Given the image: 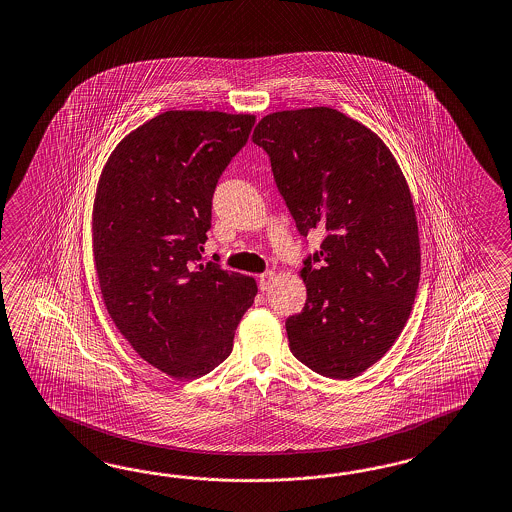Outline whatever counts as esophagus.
<instances>
[{
	"instance_id": "esophagus-1",
	"label": "esophagus",
	"mask_w": 512,
	"mask_h": 512,
	"mask_svg": "<svg viewBox=\"0 0 512 512\" xmlns=\"http://www.w3.org/2000/svg\"><path fill=\"white\" fill-rule=\"evenodd\" d=\"M273 282H275V273H273V271H267V273L260 275V282H258V286H260L262 291H267V289H271Z\"/></svg>"
}]
</instances>
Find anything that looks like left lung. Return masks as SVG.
Masks as SVG:
<instances>
[{"label": "left lung", "instance_id": "1", "mask_svg": "<svg viewBox=\"0 0 512 512\" xmlns=\"http://www.w3.org/2000/svg\"><path fill=\"white\" fill-rule=\"evenodd\" d=\"M299 234L306 304L286 319L289 349L330 379L358 377L394 345L420 282V237L407 180L388 146L330 107L278 111L252 133Z\"/></svg>", "mask_w": 512, "mask_h": 512}]
</instances>
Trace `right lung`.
Segmentation results:
<instances>
[{
  "mask_svg": "<svg viewBox=\"0 0 512 512\" xmlns=\"http://www.w3.org/2000/svg\"><path fill=\"white\" fill-rule=\"evenodd\" d=\"M256 118L167 111L124 137L94 200L92 245L105 308L148 364L197 379L232 353L256 297L250 276L204 263L211 198Z\"/></svg>",
  "mask_w": 512,
  "mask_h": 512,
  "instance_id": "1",
  "label": "right lung"
}]
</instances>
